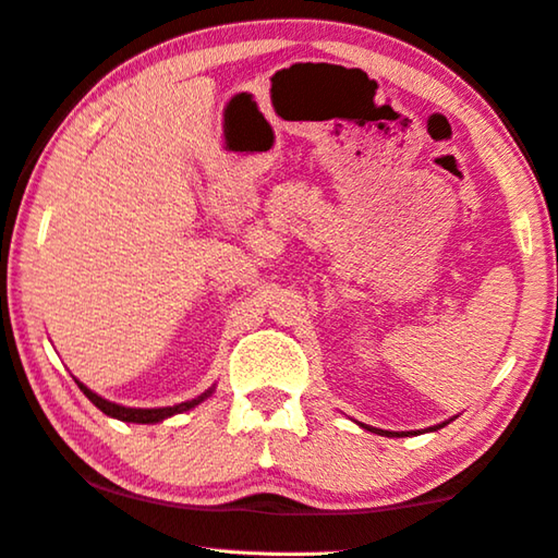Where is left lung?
<instances>
[{
	"label": "left lung",
	"mask_w": 558,
	"mask_h": 558,
	"mask_svg": "<svg viewBox=\"0 0 558 558\" xmlns=\"http://www.w3.org/2000/svg\"><path fill=\"white\" fill-rule=\"evenodd\" d=\"M366 428V426H364ZM436 428H440V426H436ZM436 428H433V430H436ZM369 430H374V433H381V436H413V433H391V430H379V428H369Z\"/></svg>",
	"instance_id": "obj_1"
}]
</instances>
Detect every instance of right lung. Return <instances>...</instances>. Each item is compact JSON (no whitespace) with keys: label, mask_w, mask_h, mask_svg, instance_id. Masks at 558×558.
I'll list each match as a JSON object with an SVG mask.
<instances>
[{"label":"right lung","mask_w":558,"mask_h":558,"mask_svg":"<svg viewBox=\"0 0 558 558\" xmlns=\"http://www.w3.org/2000/svg\"><path fill=\"white\" fill-rule=\"evenodd\" d=\"M78 386H81V391L86 393L88 399L96 403L102 413L112 415V418H118V421H125V423H159V421L169 418V415L184 413L189 409H194L196 403H202L206 396L211 393V391H206L202 396H196V399H192V401H184V403H177V405H167V409H128V405H118V403H112V401L100 399L98 393H93L88 386H83L81 381H78Z\"/></svg>","instance_id":"add662e5"}]
</instances>
